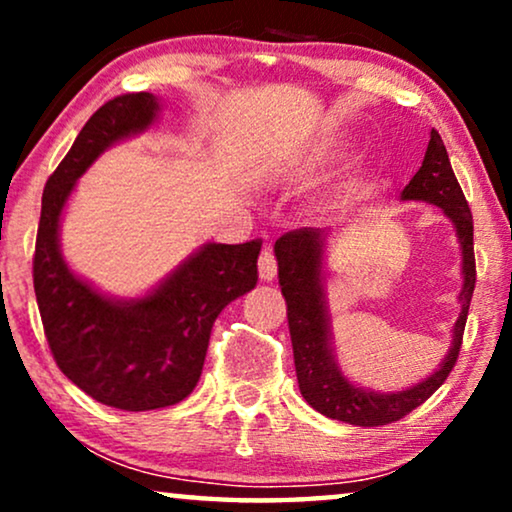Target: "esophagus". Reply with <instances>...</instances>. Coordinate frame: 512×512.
I'll use <instances>...</instances> for the list:
<instances>
[{
	"label": "esophagus",
	"instance_id": "34e87169",
	"mask_svg": "<svg viewBox=\"0 0 512 512\" xmlns=\"http://www.w3.org/2000/svg\"><path fill=\"white\" fill-rule=\"evenodd\" d=\"M258 275H261V282H272L277 275V261L270 247H265L258 256Z\"/></svg>",
	"mask_w": 512,
	"mask_h": 512
}]
</instances>
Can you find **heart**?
Listing matches in <instances>:
<instances>
[{
  "label": "heart",
  "instance_id": "obj_1",
  "mask_svg": "<svg viewBox=\"0 0 512 512\" xmlns=\"http://www.w3.org/2000/svg\"><path fill=\"white\" fill-rule=\"evenodd\" d=\"M340 151H342V144L338 142V139H321V142L312 144V149L305 153L303 165L305 167H321V165L331 163V160L338 158Z\"/></svg>",
  "mask_w": 512,
  "mask_h": 512
}]
</instances>
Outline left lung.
I'll use <instances>...</instances> for the list:
<instances>
[{
	"mask_svg": "<svg viewBox=\"0 0 512 512\" xmlns=\"http://www.w3.org/2000/svg\"><path fill=\"white\" fill-rule=\"evenodd\" d=\"M401 200L429 202L443 209L457 230L461 249V312L452 326V345L445 359L438 363L429 377L403 391H370L345 377L333 349L331 314L326 303V240L328 230L300 228L286 233L275 242L279 265V286H282L286 307H289V331L293 342V361L300 394L321 415L354 426H382L419 408L452 373L457 363L461 338L475 289V256H473V214L468 209L457 177H454L450 156L443 139L431 130L422 167L410 184L403 188Z\"/></svg>",
	"mask_w": 512,
	"mask_h": 512,
	"instance_id": "obj_1",
	"label": "left lung"
}]
</instances>
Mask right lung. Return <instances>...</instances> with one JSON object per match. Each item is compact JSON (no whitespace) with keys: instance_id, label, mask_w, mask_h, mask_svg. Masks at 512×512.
I'll list each match as a JSON object with an SVG mask.
<instances>
[{"instance_id":"add662e5","label":"right lung","mask_w":512,"mask_h":512,"mask_svg":"<svg viewBox=\"0 0 512 512\" xmlns=\"http://www.w3.org/2000/svg\"><path fill=\"white\" fill-rule=\"evenodd\" d=\"M151 93L102 104L46 181L34 249V293L53 359L97 403L144 412L191 394L223 307L258 282L261 242H207L139 298L107 296L69 268L60 223L76 179L109 146L158 121Z\"/></svg>"}]
</instances>
